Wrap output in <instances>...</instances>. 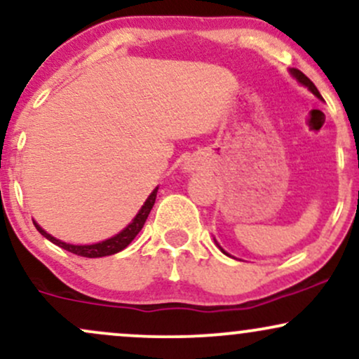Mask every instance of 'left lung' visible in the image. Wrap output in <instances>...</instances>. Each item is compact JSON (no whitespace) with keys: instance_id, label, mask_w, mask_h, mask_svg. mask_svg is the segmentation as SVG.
I'll return each instance as SVG.
<instances>
[{"instance_id":"1","label":"left lung","mask_w":359,"mask_h":359,"mask_svg":"<svg viewBox=\"0 0 359 359\" xmlns=\"http://www.w3.org/2000/svg\"><path fill=\"white\" fill-rule=\"evenodd\" d=\"M290 72H292V76H294V77H295V79H297V81L300 82V84L307 86V88H309V89H311V90H312V93H314L317 97H320L319 90H317V88H316V86H314V82H312L311 79H309V77L306 76V74H304V72H300V71H299V69H292V71H290ZM224 253H226V251H224ZM226 255H228V253H226Z\"/></svg>"}]
</instances>
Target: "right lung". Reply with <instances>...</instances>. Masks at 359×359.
Here are the masks:
<instances>
[{
    "label": "right lung",
    "instance_id": "add662e5",
    "mask_svg": "<svg viewBox=\"0 0 359 359\" xmlns=\"http://www.w3.org/2000/svg\"><path fill=\"white\" fill-rule=\"evenodd\" d=\"M156 191H158V187L155 189L154 192L148 196L147 203L142 205V209H140V212L135 216V219L130 222V224L126 226L125 229H123L121 233H118L116 236L109 238V240L106 241H101V243H96V245H84V246H79V245H69V243H64L60 240H55V238L50 236L47 231H43L42 228H40L39 224L34 221L35 228L39 229L40 234H43L45 238H47L48 241H52L53 245L60 246V248L71 251V253L77 255V257H86V258H100V257H108V255H114L118 253V251L125 250L128 245H130L131 241L135 240V236L142 231L143 224H145L148 214H150L151 208H154L155 204V199H156Z\"/></svg>",
    "mask_w": 359,
    "mask_h": 359
}]
</instances>
